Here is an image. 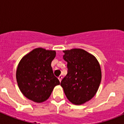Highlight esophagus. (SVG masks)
Instances as JSON below:
<instances>
[{"label":"esophagus","instance_id":"34e87169","mask_svg":"<svg viewBox=\"0 0 124 124\" xmlns=\"http://www.w3.org/2000/svg\"><path fill=\"white\" fill-rule=\"evenodd\" d=\"M62 78H63V77H62V76H61V75H60V76L58 77V79H59V81H60V82L61 81V79H62Z\"/></svg>","mask_w":124,"mask_h":124}]
</instances>
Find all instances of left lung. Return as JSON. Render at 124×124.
Wrapping results in <instances>:
<instances>
[{
  "label": "left lung",
  "mask_w": 124,
  "mask_h": 124,
  "mask_svg": "<svg viewBox=\"0 0 124 124\" xmlns=\"http://www.w3.org/2000/svg\"><path fill=\"white\" fill-rule=\"evenodd\" d=\"M68 73L61 82L64 94L75 105L83 104L97 93L101 81V70L94 56L83 49L63 51Z\"/></svg>",
  "instance_id": "left-lung-1"
}]
</instances>
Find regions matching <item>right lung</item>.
<instances>
[{
  "instance_id": "obj_1",
  "label": "right lung",
  "mask_w": 124,
  "mask_h": 124,
  "mask_svg": "<svg viewBox=\"0 0 124 124\" xmlns=\"http://www.w3.org/2000/svg\"><path fill=\"white\" fill-rule=\"evenodd\" d=\"M55 56V51L38 48L20 61L16 72L17 82L20 91L30 100L38 103L45 101L54 87L60 84L51 66Z\"/></svg>"
}]
</instances>
